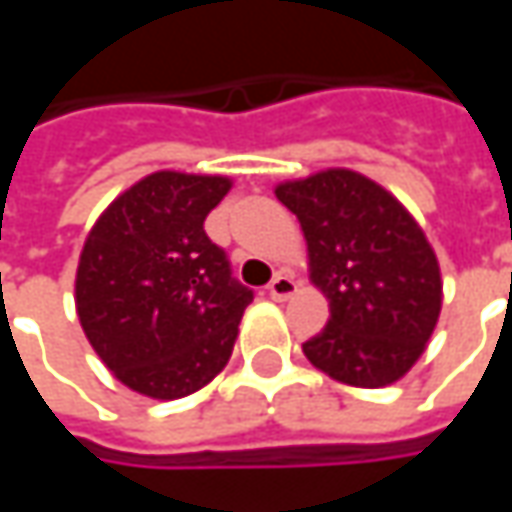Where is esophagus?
Returning <instances> with one entry per match:
<instances>
[{"label":"esophagus","mask_w":512,"mask_h":512,"mask_svg":"<svg viewBox=\"0 0 512 512\" xmlns=\"http://www.w3.org/2000/svg\"><path fill=\"white\" fill-rule=\"evenodd\" d=\"M267 293H270V299L285 302V299H290V296L296 293V282H293L287 273H279V276H273V282L267 285Z\"/></svg>","instance_id":"esophagus-1"}]
</instances>
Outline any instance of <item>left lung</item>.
I'll return each instance as SVG.
<instances>
[{
  "instance_id": "obj_1",
  "label": "left lung",
  "mask_w": 512,
  "mask_h": 512,
  "mask_svg": "<svg viewBox=\"0 0 512 512\" xmlns=\"http://www.w3.org/2000/svg\"><path fill=\"white\" fill-rule=\"evenodd\" d=\"M299 219L310 279L330 319L305 356L353 387L402 379L424 353L442 310V273L422 227L399 199L353 170H322L276 187Z\"/></svg>"
}]
</instances>
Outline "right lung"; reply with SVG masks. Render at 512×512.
Listing matches in <instances>:
<instances>
[{
  "label": "right lung",
  "mask_w": 512,
  "mask_h": 512,
  "mask_svg": "<svg viewBox=\"0 0 512 512\" xmlns=\"http://www.w3.org/2000/svg\"><path fill=\"white\" fill-rule=\"evenodd\" d=\"M230 179L150 173L99 216L79 256L82 330L130 390L182 399L230 359L253 290L233 279L205 219Z\"/></svg>",
  "instance_id": "obj_1"
}]
</instances>
